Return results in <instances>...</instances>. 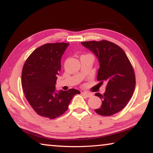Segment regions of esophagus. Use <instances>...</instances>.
I'll return each instance as SVG.
<instances>
[{
	"instance_id": "esophagus-1",
	"label": "esophagus",
	"mask_w": 153,
	"mask_h": 153,
	"mask_svg": "<svg viewBox=\"0 0 153 153\" xmlns=\"http://www.w3.org/2000/svg\"><path fill=\"white\" fill-rule=\"evenodd\" d=\"M82 94H84L85 97H91L92 96V93H90V92H82Z\"/></svg>"
}]
</instances>
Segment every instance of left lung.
Returning a JSON list of instances; mask_svg holds the SVG:
<instances>
[{"label": "left lung", "mask_w": 153, "mask_h": 153, "mask_svg": "<svg viewBox=\"0 0 153 153\" xmlns=\"http://www.w3.org/2000/svg\"><path fill=\"white\" fill-rule=\"evenodd\" d=\"M82 45L98 59V81L107 83L104 94H95L102 99L101 107L95 112L102 116L120 112L132 97L136 86L135 74L129 59L122 48L109 41L82 42Z\"/></svg>", "instance_id": "obj_1"}]
</instances>
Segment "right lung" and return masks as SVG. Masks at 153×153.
Segmentation results:
<instances>
[{
	"label": "right lung",
	"mask_w": 153,
	"mask_h": 153,
	"mask_svg": "<svg viewBox=\"0 0 153 153\" xmlns=\"http://www.w3.org/2000/svg\"><path fill=\"white\" fill-rule=\"evenodd\" d=\"M69 43H47L33 51L22 69V86L25 97L36 113L55 119L68 108L76 89L55 91L61 59Z\"/></svg>",
	"instance_id": "add662e5"
}]
</instances>
